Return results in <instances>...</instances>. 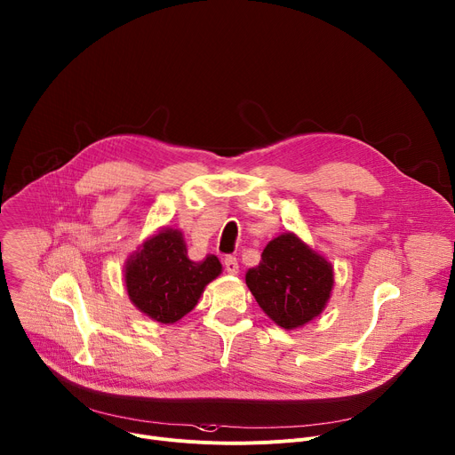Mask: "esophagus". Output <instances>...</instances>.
I'll return each mask as SVG.
<instances>
[{
	"label": "esophagus",
	"mask_w": 455,
	"mask_h": 455,
	"mask_svg": "<svg viewBox=\"0 0 455 455\" xmlns=\"http://www.w3.org/2000/svg\"><path fill=\"white\" fill-rule=\"evenodd\" d=\"M225 270H227L228 274L235 275V274L239 272V263H237V259H235V258H227V259H225Z\"/></svg>",
	"instance_id": "34e87169"
}]
</instances>
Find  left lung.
I'll return each mask as SVG.
<instances>
[{
	"mask_svg": "<svg viewBox=\"0 0 455 455\" xmlns=\"http://www.w3.org/2000/svg\"><path fill=\"white\" fill-rule=\"evenodd\" d=\"M261 310L281 328H301L326 308L334 291V267L296 232H283L244 274Z\"/></svg>",
	"mask_w": 455,
	"mask_h": 455,
	"instance_id": "8db88e82",
	"label": "left lung"
}]
</instances>
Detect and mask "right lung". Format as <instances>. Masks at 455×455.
Masks as SVG:
<instances>
[{
  "instance_id": "add662e5",
  "label": "right lung",
  "mask_w": 455,
  "mask_h": 455,
  "mask_svg": "<svg viewBox=\"0 0 455 455\" xmlns=\"http://www.w3.org/2000/svg\"><path fill=\"white\" fill-rule=\"evenodd\" d=\"M123 272L131 303L157 323L174 324L194 310L204 286L223 267L212 254L188 259L183 232L164 227L138 246Z\"/></svg>"
}]
</instances>
